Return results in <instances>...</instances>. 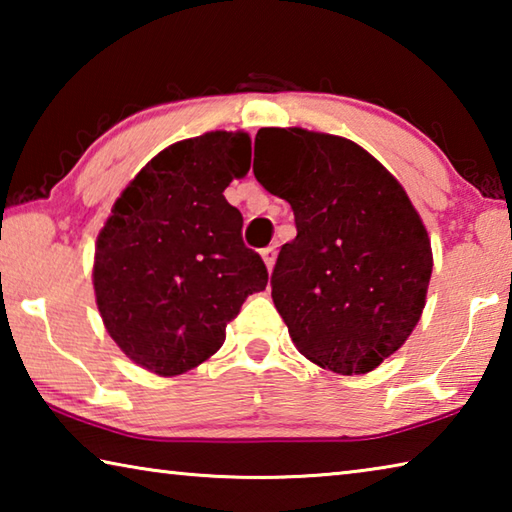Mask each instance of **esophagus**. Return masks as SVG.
Here are the masks:
<instances>
[{"instance_id":"34e87169","label":"esophagus","mask_w":512,"mask_h":512,"mask_svg":"<svg viewBox=\"0 0 512 512\" xmlns=\"http://www.w3.org/2000/svg\"><path fill=\"white\" fill-rule=\"evenodd\" d=\"M275 257H277V250L275 246H268V248H262V259L268 271H273V264H275Z\"/></svg>"}]
</instances>
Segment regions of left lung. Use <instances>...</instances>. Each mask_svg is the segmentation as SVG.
I'll list each match as a JSON object with an SVG mask.
<instances>
[{"label": "left lung", "instance_id": "1", "mask_svg": "<svg viewBox=\"0 0 512 512\" xmlns=\"http://www.w3.org/2000/svg\"><path fill=\"white\" fill-rule=\"evenodd\" d=\"M253 171L296 216L271 277L291 341L339 375L375 370L418 325L433 268L404 187L359 144L305 128H259Z\"/></svg>", "mask_w": 512, "mask_h": 512}]
</instances>
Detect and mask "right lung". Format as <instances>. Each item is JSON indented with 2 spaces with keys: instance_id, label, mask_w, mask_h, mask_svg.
I'll use <instances>...</instances> for the list:
<instances>
[{
  "instance_id": "obj_1",
  "label": "right lung",
  "mask_w": 512,
  "mask_h": 512,
  "mask_svg": "<svg viewBox=\"0 0 512 512\" xmlns=\"http://www.w3.org/2000/svg\"><path fill=\"white\" fill-rule=\"evenodd\" d=\"M250 169L248 133L214 131L171 144L112 205L94 250V296L121 352L162 377L212 357L225 325L268 271L225 201Z\"/></svg>"
}]
</instances>
